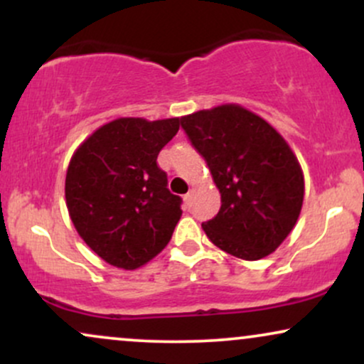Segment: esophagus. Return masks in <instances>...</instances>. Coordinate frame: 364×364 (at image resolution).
Listing matches in <instances>:
<instances>
[{
  "label": "esophagus",
  "mask_w": 364,
  "mask_h": 364,
  "mask_svg": "<svg viewBox=\"0 0 364 364\" xmlns=\"http://www.w3.org/2000/svg\"><path fill=\"white\" fill-rule=\"evenodd\" d=\"M183 200H185V205L190 207L191 202H193V191H190V193H186L185 196H183Z\"/></svg>",
  "instance_id": "obj_1"
}]
</instances>
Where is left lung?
<instances>
[{
  "mask_svg": "<svg viewBox=\"0 0 364 364\" xmlns=\"http://www.w3.org/2000/svg\"><path fill=\"white\" fill-rule=\"evenodd\" d=\"M220 193L219 214L202 224L208 240L241 260H260L291 235L301 214L298 157L269 121L240 104L181 116Z\"/></svg>",
  "mask_w": 364,
  "mask_h": 364,
  "instance_id": "left-lung-1",
  "label": "left lung"
}]
</instances>
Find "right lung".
<instances>
[{"label": "right lung", "instance_id": "obj_1", "mask_svg": "<svg viewBox=\"0 0 364 364\" xmlns=\"http://www.w3.org/2000/svg\"><path fill=\"white\" fill-rule=\"evenodd\" d=\"M179 118H118L102 124L70 159L65 198L78 236L104 262L135 270L169 243L181 198L157 166Z\"/></svg>", "mask_w": 364, "mask_h": 364}]
</instances>
